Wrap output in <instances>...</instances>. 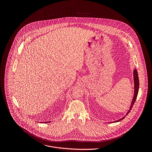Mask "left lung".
<instances>
[{
	"instance_id": "1",
	"label": "left lung",
	"mask_w": 152,
	"mask_h": 152,
	"mask_svg": "<svg viewBox=\"0 0 152 152\" xmlns=\"http://www.w3.org/2000/svg\"><path fill=\"white\" fill-rule=\"evenodd\" d=\"M133 80H134V95H133V97L132 102H131V105H130V108L128 110V111L127 112L126 115H127L130 112V110L132 109V108L133 104H134V102H135V101H136V98H137V94H138L139 88V77H138L137 71V70H136V68H134V70H133ZM125 118V116L122 118L121 119H119V120L113 121V122H119V121H122V119H124Z\"/></svg>"
}]
</instances>
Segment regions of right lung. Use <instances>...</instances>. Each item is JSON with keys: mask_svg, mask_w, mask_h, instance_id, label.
I'll use <instances>...</instances> for the list:
<instances>
[{"mask_svg": "<svg viewBox=\"0 0 152 152\" xmlns=\"http://www.w3.org/2000/svg\"><path fill=\"white\" fill-rule=\"evenodd\" d=\"M48 122H43V123H48Z\"/></svg>", "mask_w": 152, "mask_h": 152, "instance_id": "add662e5", "label": "right lung"}]
</instances>
